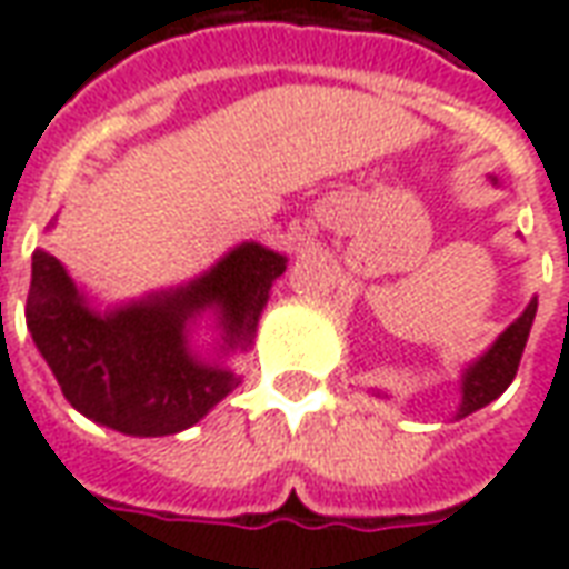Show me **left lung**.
I'll use <instances>...</instances> for the list:
<instances>
[{
    "label": "left lung",
    "instance_id": "8db88e82",
    "mask_svg": "<svg viewBox=\"0 0 569 569\" xmlns=\"http://www.w3.org/2000/svg\"><path fill=\"white\" fill-rule=\"evenodd\" d=\"M490 182L497 186V176H490ZM533 317H537V298H530V305L525 308V313H521V317H518V320H515L512 326L481 353V357L472 359V362L466 366L463 378H460V408H457L453 418H466V415H472L478 408L490 406L497 396L506 393V387L512 383L515 371H518L521 353H525L527 335H530Z\"/></svg>",
    "mask_w": 569,
    "mask_h": 569
}]
</instances>
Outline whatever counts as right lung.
<instances>
[{"label":"right lung","mask_w":569,"mask_h":569,"mask_svg":"<svg viewBox=\"0 0 569 569\" xmlns=\"http://www.w3.org/2000/svg\"><path fill=\"white\" fill-rule=\"evenodd\" d=\"M283 271L286 256L247 240L188 283L97 310L67 268L36 249L27 329L67 402L84 418L140 439L173 436L240 383L224 359L252 347ZM207 312L220 332L210 358L190 345Z\"/></svg>","instance_id":"obj_1"}]
</instances>
